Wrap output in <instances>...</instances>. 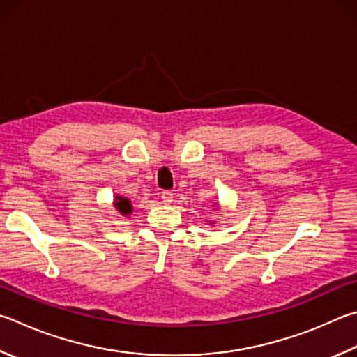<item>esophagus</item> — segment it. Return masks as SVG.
Segmentation results:
<instances>
[{
    "label": "esophagus",
    "mask_w": 357,
    "mask_h": 357,
    "mask_svg": "<svg viewBox=\"0 0 357 357\" xmlns=\"http://www.w3.org/2000/svg\"><path fill=\"white\" fill-rule=\"evenodd\" d=\"M160 199L164 204H170L173 201V193L170 190H164L160 193Z\"/></svg>",
    "instance_id": "34e87169"
}]
</instances>
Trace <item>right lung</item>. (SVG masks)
Instances as JSON below:
<instances>
[{
    "instance_id": "obj_1",
    "label": "right lung",
    "mask_w": 357,
    "mask_h": 357,
    "mask_svg": "<svg viewBox=\"0 0 357 357\" xmlns=\"http://www.w3.org/2000/svg\"><path fill=\"white\" fill-rule=\"evenodd\" d=\"M115 207L119 209L121 213H129L132 211V206H131V201L128 198H121V197H116L115 199Z\"/></svg>"
}]
</instances>
